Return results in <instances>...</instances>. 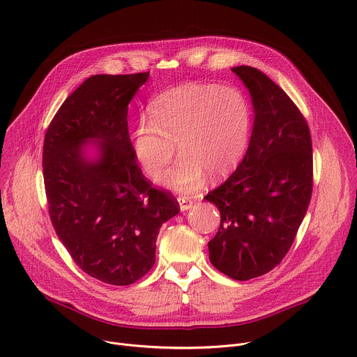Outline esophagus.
I'll use <instances>...</instances> for the list:
<instances>
[{"label":"esophagus","instance_id":"1","mask_svg":"<svg viewBox=\"0 0 357 357\" xmlns=\"http://www.w3.org/2000/svg\"><path fill=\"white\" fill-rule=\"evenodd\" d=\"M178 202H179V208H181L182 212L189 211L193 206V200L190 197H186V196H179Z\"/></svg>","mask_w":357,"mask_h":357}]
</instances>
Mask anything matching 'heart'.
I'll use <instances>...</instances> for the list:
<instances>
[{"instance_id":"obj_1","label":"heart","mask_w":357,"mask_h":357,"mask_svg":"<svg viewBox=\"0 0 357 357\" xmlns=\"http://www.w3.org/2000/svg\"><path fill=\"white\" fill-rule=\"evenodd\" d=\"M148 113L134 134L135 155L151 178H160L178 145L181 158L162 179L172 189L192 192L202 186L205 175L220 179L245 154L251 112L236 87L181 84L152 100Z\"/></svg>"}]
</instances>
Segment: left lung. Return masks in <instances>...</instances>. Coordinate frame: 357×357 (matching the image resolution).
<instances>
[{
    "instance_id": "8db88e82",
    "label": "left lung",
    "mask_w": 357,
    "mask_h": 357,
    "mask_svg": "<svg viewBox=\"0 0 357 357\" xmlns=\"http://www.w3.org/2000/svg\"><path fill=\"white\" fill-rule=\"evenodd\" d=\"M231 70L250 91L254 126L237 169L205 197L220 211L208 245L215 268L247 281L277 267L295 240L312 196V139L299 109L268 76L251 66Z\"/></svg>"
}]
</instances>
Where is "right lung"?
I'll return each mask as SVG.
<instances>
[{"label": "right lung", "instance_id": "add662e5", "mask_svg": "<svg viewBox=\"0 0 357 357\" xmlns=\"http://www.w3.org/2000/svg\"><path fill=\"white\" fill-rule=\"evenodd\" d=\"M148 76L89 77L63 101L43 141L55 231L86 274L112 285H130L152 268L160 229L179 213L174 195L142 175L128 134V103ZM89 140L96 160L84 155Z\"/></svg>", "mask_w": 357, "mask_h": 357}]
</instances>
